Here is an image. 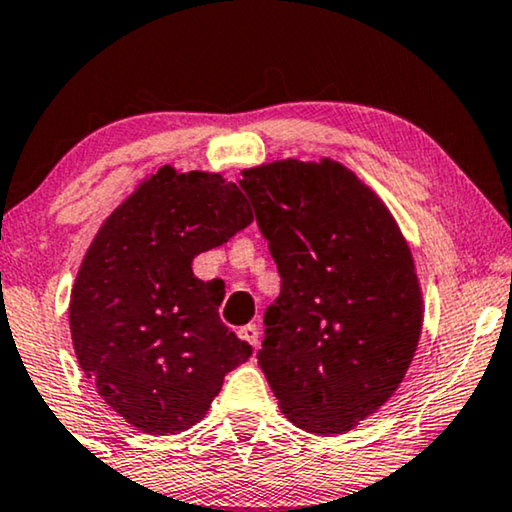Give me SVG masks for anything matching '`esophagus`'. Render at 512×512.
I'll return each instance as SVG.
<instances>
[{
	"label": "esophagus",
	"instance_id": "esophagus-1",
	"mask_svg": "<svg viewBox=\"0 0 512 512\" xmlns=\"http://www.w3.org/2000/svg\"><path fill=\"white\" fill-rule=\"evenodd\" d=\"M237 335H240L242 340H247L251 347H258V338H261V335H258V326H256V324L242 326L240 331H237Z\"/></svg>",
	"mask_w": 512,
	"mask_h": 512
}]
</instances>
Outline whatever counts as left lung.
I'll return each mask as SVG.
<instances>
[{
  "label": "left lung",
  "mask_w": 512,
  "mask_h": 512,
  "mask_svg": "<svg viewBox=\"0 0 512 512\" xmlns=\"http://www.w3.org/2000/svg\"><path fill=\"white\" fill-rule=\"evenodd\" d=\"M240 188L282 277L258 366L289 422L317 436L352 431L398 389L422 333L408 244L335 160H275L244 170Z\"/></svg>",
  "instance_id": "obj_1"
}]
</instances>
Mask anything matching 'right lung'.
<instances>
[{
  "instance_id": "1",
  "label": "right lung",
  "mask_w": 512,
  "mask_h": 512,
  "mask_svg": "<svg viewBox=\"0 0 512 512\" xmlns=\"http://www.w3.org/2000/svg\"><path fill=\"white\" fill-rule=\"evenodd\" d=\"M251 219L235 184L165 165L90 244L69 303L76 359L139 431L167 436L198 424L223 377L251 356L219 317L221 286L191 268Z\"/></svg>"
}]
</instances>
